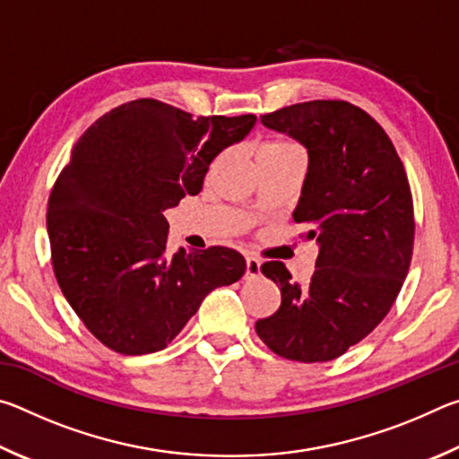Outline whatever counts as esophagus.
Returning a JSON list of instances; mask_svg holds the SVG:
<instances>
[{
	"label": "esophagus",
	"mask_w": 459,
	"mask_h": 459,
	"mask_svg": "<svg viewBox=\"0 0 459 459\" xmlns=\"http://www.w3.org/2000/svg\"><path fill=\"white\" fill-rule=\"evenodd\" d=\"M245 261H247V271H245V277H247V279L259 277V275H261V261H259L257 257H255V255H247Z\"/></svg>",
	"instance_id": "esophagus-1"
}]
</instances>
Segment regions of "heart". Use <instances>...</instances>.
I'll use <instances>...</instances> for the list:
<instances>
[{"label": "heart", "mask_w": 459, "mask_h": 459, "mask_svg": "<svg viewBox=\"0 0 459 459\" xmlns=\"http://www.w3.org/2000/svg\"><path fill=\"white\" fill-rule=\"evenodd\" d=\"M295 145L287 143V142H267L265 145H261V150L257 155L261 153H275V152H285V150H293Z\"/></svg>", "instance_id": "heart-1"}]
</instances>
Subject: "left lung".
<instances>
[{
	"mask_svg": "<svg viewBox=\"0 0 459 459\" xmlns=\"http://www.w3.org/2000/svg\"><path fill=\"white\" fill-rule=\"evenodd\" d=\"M261 123L307 150L293 221L320 251L306 285L281 261L263 263L281 306L255 330L287 360L328 362L383 322L405 281L415 237L409 180L385 129L346 100L290 105Z\"/></svg>",
	"mask_w": 459,
	"mask_h": 459,
	"instance_id": "8db88e82",
	"label": "left lung"
}]
</instances>
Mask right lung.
Masks as SVG:
<instances>
[{
	"label": "right lung",
	"mask_w": 459,
	"mask_h": 459,
	"mask_svg": "<svg viewBox=\"0 0 459 459\" xmlns=\"http://www.w3.org/2000/svg\"><path fill=\"white\" fill-rule=\"evenodd\" d=\"M255 115L196 117L155 99L115 107L84 131L54 184L52 267L87 330L119 354L164 351L202 299L243 277L235 248L168 255L164 211L196 196L208 166Z\"/></svg>",
	"instance_id": "1"
}]
</instances>
